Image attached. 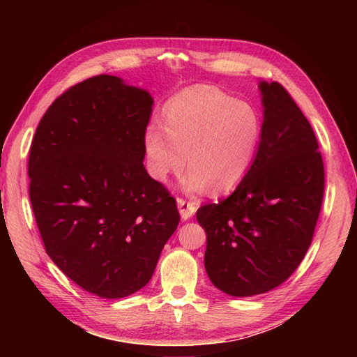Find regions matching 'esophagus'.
I'll return each instance as SVG.
<instances>
[{
    "mask_svg": "<svg viewBox=\"0 0 357 357\" xmlns=\"http://www.w3.org/2000/svg\"><path fill=\"white\" fill-rule=\"evenodd\" d=\"M176 202H178V208H179L181 218H183L184 221H187V219H190V218L195 215V211H196L195 202L185 201V199H183V198H178Z\"/></svg>",
    "mask_w": 357,
    "mask_h": 357,
    "instance_id": "obj_1",
    "label": "esophagus"
}]
</instances>
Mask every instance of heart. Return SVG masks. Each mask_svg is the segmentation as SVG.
Here are the masks:
<instances>
[{"mask_svg":"<svg viewBox=\"0 0 357 357\" xmlns=\"http://www.w3.org/2000/svg\"><path fill=\"white\" fill-rule=\"evenodd\" d=\"M165 124L151 123L144 133L149 174L167 183L185 167L184 190L201 193L210 185L225 192L245 178L259 144L262 123L256 109L221 90L198 86L174 96Z\"/></svg>","mask_w":357,"mask_h":357,"instance_id":"b5f03b06","label":"heart"}]
</instances>
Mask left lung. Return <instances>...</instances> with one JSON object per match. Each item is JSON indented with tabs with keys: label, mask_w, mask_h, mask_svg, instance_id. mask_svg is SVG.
Masks as SVG:
<instances>
[{
	"label": "left lung",
	"mask_w": 357,
	"mask_h": 357,
	"mask_svg": "<svg viewBox=\"0 0 357 357\" xmlns=\"http://www.w3.org/2000/svg\"><path fill=\"white\" fill-rule=\"evenodd\" d=\"M261 141L229 198L196 219L207 234L206 271L219 290L247 298L293 275L312 244L324 198V162L312 126L279 82H259Z\"/></svg>",
	"instance_id": "obj_1"
}]
</instances>
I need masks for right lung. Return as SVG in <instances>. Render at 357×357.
Instances as JSON below:
<instances>
[{"label":"right lung","mask_w":357,"mask_h":357,"mask_svg":"<svg viewBox=\"0 0 357 357\" xmlns=\"http://www.w3.org/2000/svg\"><path fill=\"white\" fill-rule=\"evenodd\" d=\"M153 98L98 75L56 98L29 155L30 202L45 252L86 291L146 287L179 224L176 201L144 169Z\"/></svg>","instance_id":"1"}]
</instances>
